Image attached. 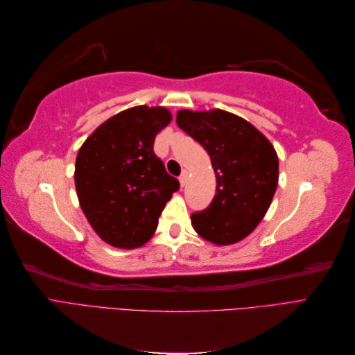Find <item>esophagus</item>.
<instances>
[{
	"instance_id": "1",
	"label": "esophagus",
	"mask_w": 355,
	"mask_h": 355,
	"mask_svg": "<svg viewBox=\"0 0 355 355\" xmlns=\"http://www.w3.org/2000/svg\"><path fill=\"white\" fill-rule=\"evenodd\" d=\"M188 178H189V173H188V171H187V170L182 171V175L179 176V182H180V185H182V187H185V185H187Z\"/></svg>"
}]
</instances>
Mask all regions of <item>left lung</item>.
<instances>
[{
	"label": "left lung",
	"mask_w": 355,
	"mask_h": 355,
	"mask_svg": "<svg viewBox=\"0 0 355 355\" xmlns=\"http://www.w3.org/2000/svg\"><path fill=\"white\" fill-rule=\"evenodd\" d=\"M176 123L210 155L216 196L191 214L192 227L218 245L247 237L271 206L278 184V157L271 142L244 118L222 110H182Z\"/></svg>",
	"instance_id": "1"
}]
</instances>
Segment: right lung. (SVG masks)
<instances>
[{"label":"right lung","mask_w":355,"mask_h":355,"mask_svg":"<svg viewBox=\"0 0 355 355\" xmlns=\"http://www.w3.org/2000/svg\"><path fill=\"white\" fill-rule=\"evenodd\" d=\"M170 121L163 106H135L101 124L80 148L73 175L80 206L96 234L114 247L145 244L179 189L154 154L155 136Z\"/></svg>","instance_id":"right-lung-1"}]
</instances>
